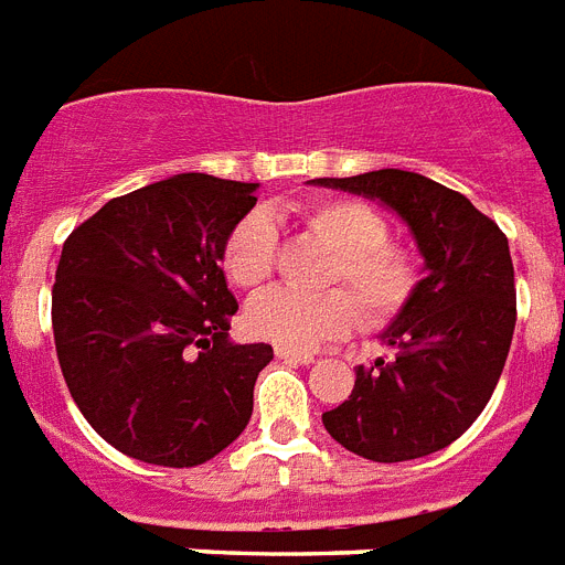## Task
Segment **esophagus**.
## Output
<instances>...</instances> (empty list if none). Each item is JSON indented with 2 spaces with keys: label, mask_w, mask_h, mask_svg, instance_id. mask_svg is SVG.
<instances>
[{
  "label": "esophagus",
  "mask_w": 565,
  "mask_h": 565,
  "mask_svg": "<svg viewBox=\"0 0 565 565\" xmlns=\"http://www.w3.org/2000/svg\"><path fill=\"white\" fill-rule=\"evenodd\" d=\"M275 355H278V359H284V362H290V364H312V362H316V355L296 353V350H284V348H275Z\"/></svg>",
  "instance_id": "esophagus-1"
}]
</instances>
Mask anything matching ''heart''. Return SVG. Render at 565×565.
Segmentation results:
<instances>
[{"mask_svg":"<svg viewBox=\"0 0 565 565\" xmlns=\"http://www.w3.org/2000/svg\"><path fill=\"white\" fill-rule=\"evenodd\" d=\"M307 230L333 249L327 284L348 281L362 301L367 321L379 324L405 307L416 284V264L407 249L387 244V224L373 206L350 198H330L301 212ZM273 217L249 212L232 226L224 244V269L241 290H255L267 281L275 267ZM348 290L298 292L287 287L260 292L246 307L249 333L275 348L307 353L321 341L353 330L362 310Z\"/></svg>","mask_w":565,"mask_h":565,"instance_id":"1","label":"heart"}]
</instances>
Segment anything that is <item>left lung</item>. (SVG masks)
I'll return each instance as SVG.
<instances>
[{"label": "left lung", "mask_w": 565, "mask_h": 565, "mask_svg": "<svg viewBox=\"0 0 565 565\" xmlns=\"http://www.w3.org/2000/svg\"><path fill=\"white\" fill-rule=\"evenodd\" d=\"M312 183L391 210L422 255V281L379 335L393 355L355 367L348 402L321 414L327 434L373 462L443 451L482 414L509 355L516 321L509 238L466 194L425 174L379 169Z\"/></svg>", "instance_id": "left-lung-1"}]
</instances>
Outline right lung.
I'll return each instance as SVG.
<instances>
[{
  "label": "right lung",
  "instance_id": "add662e5",
  "mask_svg": "<svg viewBox=\"0 0 565 565\" xmlns=\"http://www.w3.org/2000/svg\"><path fill=\"white\" fill-rule=\"evenodd\" d=\"M258 183L186 172L114 198L63 244L56 359L94 430L126 457L201 466L253 416L269 344L226 339L238 301L221 255Z\"/></svg>",
  "mask_w": 565,
  "mask_h": 565
}]
</instances>
